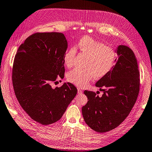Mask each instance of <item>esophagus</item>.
<instances>
[{
    "instance_id": "esophagus-1",
    "label": "esophagus",
    "mask_w": 152,
    "mask_h": 152,
    "mask_svg": "<svg viewBox=\"0 0 152 152\" xmlns=\"http://www.w3.org/2000/svg\"><path fill=\"white\" fill-rule=\"evenodd\" d=\"M77 90H78V94H82L83 93V90H81L80 88H77Z\"/></svg>"
}]
</instances>
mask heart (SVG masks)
<instances>
[{
    "mask_svg": "<svg viewBox=\"0 0 152 152\" xmlns=\"http://www.w3.org/2000/svg\"><path fill=\"white\" fill-rule=\"evenodd\" d=\"M81 53L87 55L84 69L75 68L67 75L69 82L79 87H84L94 78H102L112 71L117 61V53L112 48L90 36H84L76 44ZM76 49L70 48L65 52L63 61L67 67L73 64Z\"/></svg>",
    "mask_w": 152,
    "mask_h": 152,
    "instance_id": "obj_1",
    "label": "heart"
}]
</instances>
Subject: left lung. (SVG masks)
I'll list each match as a JSON object with an SVG mask.
<instances>
[{"mask_svg": "<svg viewBox=\"0 0 152 152\" xmlns=\"http://www.w3.org/2000/svg\"><path fill=\"white\" fill-rule=\"evenodd\" d=\"M116 64L95 84L103 91L100 97L85 90L88 102L82 108L84 120L94 131L104 133L119 126L130 113L139 93L140 79L135 54L124 45L117 47Z\"/></svg>", "mask_w": 152, "mask_h": 152, "instance_id": "8db88e82", "label": "left lung"}]
</instances>
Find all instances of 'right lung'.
I'll use <instances>...</instances> for the list:
<instances>
[{
	"mask_svg": "<svg viewBox=\"0 0 152 152\" xmlns=\"http://www.w3.org/2000/svg\"><path fill=\"white\" fill-rule=\"evenodd\" d=\"M68 42L62 33H36L25 40L15 57L12 82L16 97L33 120L42 125L58 121L77 93L69 83L53 89L64 78Z\"/></svg>",
	"mask_w": 152,
	"mask_h": 152,
	"instance_id": "right-lung-1",
	"label": "right lung"
}]
</instances>
